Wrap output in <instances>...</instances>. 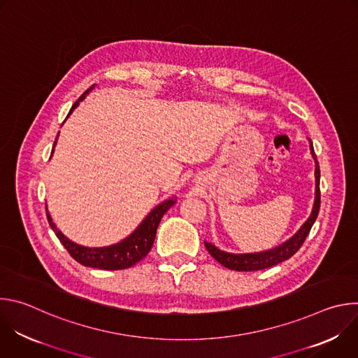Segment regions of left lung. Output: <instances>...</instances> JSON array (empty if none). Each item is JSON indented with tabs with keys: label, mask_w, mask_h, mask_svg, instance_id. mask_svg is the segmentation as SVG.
I'll return each mask as SVG.
<instances>
[{
	"label": "left lung",
	"mask_w": 358,
	"mask_h": 358,
	"mask_svg": "<svg viewBox=\"0 0 358 358\" xmlns=\"http://www.w3.org/2000/svg\"><path fill=\"white\" fill-rule=\"evenodd\" d=\"M310 155L315 160V182H316V189H315V202H313V208L310 213V217L308 218L299 231L285 241L283 243L268 249V250H261V252H252V253H231L221 250L211 242H203L206 243V248L208 249L211 257L218 261L222 266L231 269V271H238V272H249V271H262L271 266H275L289 258H292L293 255L299 250V248L303 245L306 236L309 235L320 210V169H319V162L315 155V148L313 144H310Z\"/></svg>",
	"instance_id": "1"
}]
</instances>
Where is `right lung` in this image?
Returning <instances> with one entry per match:
<instances>
[{"label":"right lung","instance_id":"right-lung-1","mask_svg":"<svg viewBox=\"0 0 358 358\" xmlns=\"http://www.w3.org/2000/svg\"><path fill=\"white\" fill-rule=\"evenodd\" d=\"M94 86L96 85H92L75 101V105L72 106L69 115L73 112V109H76V106H79V103L89 94V92H92L94 89ZM69 115H68V117H69ZM58 136H59V133H58ZM58 136L55 138L54 148H52V152H50V156L54 155V150H55V145H57V141H58ZM176 202H177V196H173V198H169V199L160 202L157 207H155L150 211V214L140 222V225L127 238L122 239L117 243H113V245H109V246H99V248L83 246V245L75 243L68 236H65L57 228V225L52 221V217H50L48 208H46V218H48V222H49L50 228L54 229L58 239L61 241V243L66 248V250L71 253V257L76 262H79L83 266L96 268V269L122 271V269L131 268L133 265H136L137 262H140L143 258L147 257V253L150 252L152 243H155L157 227H159L163 215L174 206Z\"/></svg>","mask_w":358,"mask_h":358}]
</instances>
